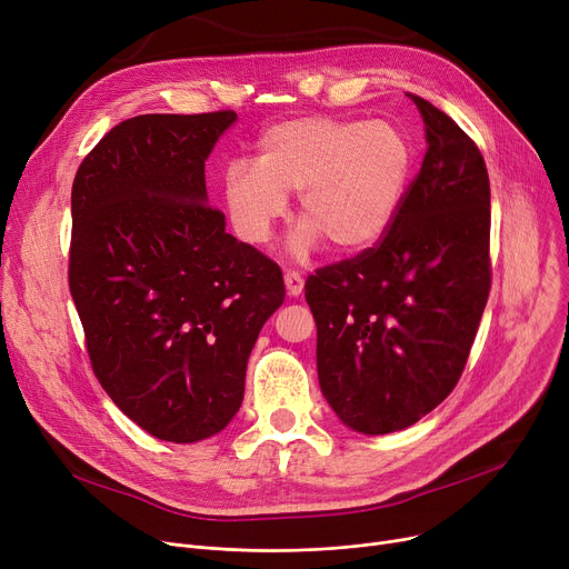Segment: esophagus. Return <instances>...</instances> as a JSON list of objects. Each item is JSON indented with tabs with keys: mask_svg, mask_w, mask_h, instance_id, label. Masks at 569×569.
I'll list each match as a JSON object with an SVG mask.
<instances>
[{
	"mask_svg": "<svg viewBox=\"0 0 569 569\" xmlns=\"http://www.w3.org/2000/svg\"><path fill=\"white\" fill-rule=\"evenodd\" d=\"M283 279H286V290H288L290 297L302 295V290H305V277H302L300 272H295V269H288Z\"/></svg>",
	"mask_w": 569,
	"mask_h": 569,
	"instance_id": "esophagus-1",
	"label": "esophagus"
}]
</instances>
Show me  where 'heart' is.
Segmentation results:
<instances>
[{
	"instance_id": "obj_1",
	"label": "heart",
	"mask_w": 569,
	"mask_h": 569,
	"mask_svg": "<svg viewBox=\"0 0 569 569\" xmlns=\"http://www.w3.org/2000/svg\"><path fill=\"white\" fill-rule=\"evenodd\" d=\"M412 144L392 122L297 117L269 127L253 166L232 163L223 202L237 234L251 247L269 242L297 193L305 221L290 253L307 258L322 239L337 251H362L390 230L412 174Z\"/></svg>"
}]
</instances>
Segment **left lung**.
I'll use <instances>...</instances> for the list:
<instances>
[{
	"mask_svg": "<svg viewBox=\"0 0 569 569\" xmlns=\"http://www.w3.org/2000/svg\"><path fill=\"white\" fill-rule=\"evenodd\" d=\"M427 154L373 249L305 283L320 390L367 436L401 431L455 390L491 288L489 172L477 144L429 101Z\"/></svg>",
	"mask_w": 569,
	"mask_h": 569,
	"instance_id": "1",
	"label": "left lung"
}]
</instances>
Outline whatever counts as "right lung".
<instances>
[{
	"label": "right lung",
	"mask_w": 569,
	"mask_h": 569,
	"mask_svg": "<svg viewBox=\"0 0 569 569\" xmlns=\"http://www.w3.org/2000/svg\"><path fill=\"white\" fill-rule=\"evenodd\" d=\"M234 119L131 117L73 179L69 288L89 362L114 406L168 442L230 425L253 343L286 297L279 264L207 204L204 161Z\"/></svg>",
	"instance_id": "add662e5"
}]
</instances>
